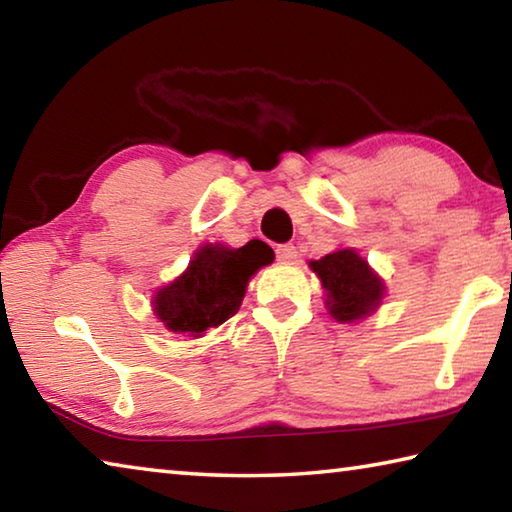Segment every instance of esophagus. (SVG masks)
<instances>
[{"label":"esophagus","instance_id":"34e87169","mask_svg":"<svg viewBox=\"0 0 512 512\" xmlns=\"http://www.w3.org/2000/svg\"><path fill=\"white\" fill-rule=\"evenodd\" d=\"M277 259H280V262H296L298 259V250H296V246H291V244H282V246H277Z\"/></svg>","mask_w":512,"mask_h":512}]
</instances>
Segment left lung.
<instances>
[{
    "instance_id": "1",
    "label": "left lung",
    "mask_w": 512,
    "mask_h": 512,
    "mask_svg": "<svg viewBox=\"0 0 512 512\" xmlns=\"http://www.w3.org/2000/svg\"><path fill=\"white\" fill-rule=\"evenodd\" d=\"M325 289V307L336 323H359L377 311L386 284L354 248H339L309 262Z\"/></svg>"
}]
</instances>
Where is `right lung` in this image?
I'll return each instance as SVG.
<instances>
[{"label": "right lung", "instance_id": "obj_1", "mask_svg": "<svg viewBox=\"0 0 512 512\" xmlns=\"http://www.w3.org/2000/svg\"><path fill=\"white\" fill-rule=\"evenodd\" d=\"M273 259L271 246L259 239L241 248L203 244L176 280L153 293V314L169 332L198 339L237 314L250 277Z\"/></svg>", "mask_w": 512, "mask_h": 512}]
</instances>
